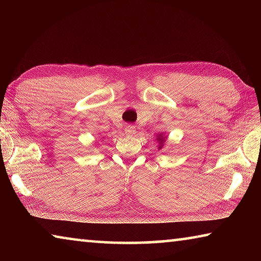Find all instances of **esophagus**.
Returning a JSON list of instances; mask_svg holds the SVG:
<instances>
[{"instance_id":"obj_1","label":"esophagus","mask_w":261,"mask_h":261,"mask_svg":"<svg viewBox=\"0 0 261 261\" xmlns=\"http://www.w3.org/2000/svg\"><path fill=\"white\" fill-rule=\"evenodd\" d=\"M124 131L126 135H134L136 132V126L135 125H126L124 127Z\"/></svg>"}]
</instances>
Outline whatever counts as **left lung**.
Instances as JSON below:
<instances>
[{
  "label": "left lung",
  "instance_id": "obj_1",
  "mask_svg": "<svg viewBox=\"0 0 261 261\" xmlns=\"http://www.w3.org/2000/svg\"><path fill=\"white\" fill-rule=\"evenodd\" d=\"M156 140L159 141V144H160V148H161V146H162V144L165 143V137H162V134L161 135H158V138H156Z\"/></svg>",
  "mask_w": 261,
  "mask_h": 261
}]
</instances>
